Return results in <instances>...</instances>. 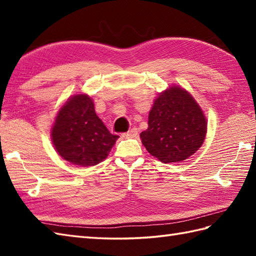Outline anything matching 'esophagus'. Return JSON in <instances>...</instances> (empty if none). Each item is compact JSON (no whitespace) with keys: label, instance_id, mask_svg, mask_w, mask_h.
Segmentation results:
<instances>
[{"label":"esophagus","instance_id":"34e87169","mask_svg":"<svg viewBox=\"0 0 256 256\" xmlns=\"http://www.w3.org/2000/svg\"><path fill=\"white\" fill-rule=\"evenodd\" d=\"M138 130H136V128H132V130H130L128 132H126V133H123V134H122V138H136V136H138Z\"/></svg>","mask_w":256,"mask_h":256}]
</instances>
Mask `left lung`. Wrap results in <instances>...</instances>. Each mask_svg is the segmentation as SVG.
<instances>
[{"label":"left lung","mask_w":256,"mask_h":256,"mask_svg":"<svg viewBox=\"0 0 256 256\" xmlns=\"http://www.w3.org/2000/svg\"><path fill=\"white\" fill-rule=\"evenodd\" d=\"M206 118L189 92L172 86L160 92L148 113V128L140 134L148 153L165 164L180 162L204 144Z\"/></svg>","instance_id":"obj_1"}]
</instances>
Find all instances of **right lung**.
Returning <instances> with one entry per match:
<instances>
[{
    "label": "right lung",
    "instance_id": "add662e5",
    "mask_svg": "<svg viewBox=\"0 0 256 256\" xmlns=\"http://www.w3.org/2000/svg\"><path fill=\"white\" fill-rule=\"evenodd\" d=\"M50 136L58 155L80 167L104 160L118 138L108 131L86 94L72 96L59 108Z\"/></svg>",
    "mask_w": 256,
    "mask_h": 256
}]
</instances>
